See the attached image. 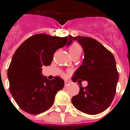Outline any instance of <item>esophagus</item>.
Instances as JSON below:
<instances>
[{
    "label": "esophagus",
    "mask_w": 130,
    "mask_h": 130,
    "mask_svg": "<svg viewBox=\"0 0 130 130\" xmlns=\"http://www.w3.org/2000/svg\"><path fill=\"white\" fill-rule=\"evenodd\" d=\"M69 83V81H67V80H65V86H67L68 85Z\"/></svg>",
    "instance_id": "1"
}]
</instances>
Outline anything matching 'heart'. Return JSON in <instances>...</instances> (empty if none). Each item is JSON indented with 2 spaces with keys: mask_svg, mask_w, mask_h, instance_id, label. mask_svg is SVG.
Wrapping results in <instances>:
<instances>
[{
  "mask_svg": "<svg viewBox=\"0 0 130 130\" xmlns=\"http://www.w3.org/2000/svg\"><path fill=\"white\" fill-rule=\"evenodd\" d=\"M69 54L71 55V56H73L74 55H77V54H81L82 47L78 44L73 43L69 48Z\"/></svg>",
  "mask_w": 130,
  "mask_h": 130,
  "instance_id": "b5f03b06",
  "label": "heart"
}]
</instances>
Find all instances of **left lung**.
<instances>
[{
  "instance_id": "left-lung-1",
  "label": "left lung",
  "mask_w": 130,
  "mask_h": 130,
  "mask_svg": "<svg viewBox=\"0 0 130 130\" xmlns=\"http://www.w3.org/2000/svg\"><path fill=\"white\" fill-rule=\"evenodd\" d=\"M69 38L71 42L77 40L84 52L82 65L76 70L72 81L88 82L86 87L80 85L79 94L72 98V103L86 114L102 113L112 103L119 79L114 56L95 39L80 36H69Z\"/></svg>"
}]
</instances>
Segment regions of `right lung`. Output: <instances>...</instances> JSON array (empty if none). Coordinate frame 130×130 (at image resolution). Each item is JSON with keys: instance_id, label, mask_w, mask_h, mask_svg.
Listing matches in <instances>:
<instances>
[{"instance_id": "1", "label": "right lung", "mask_w": 130, "mask_h": 130, "mask_svg": "<svg viewBox=\"0 0 130 130\" xmlns=\"http://www.w3.org/2000/svg\"><path fill=\"white\" fill-rule=\"evenodd\" d=\"M68 36L59 37L38 34L29 37L16 50L7 75L9 90L23 111L36 115L51 108L57 92L64 87L59 77L49 80L42 74V67L51 65L57 49L68 42Z\"/></svg>"}]
</instances>
